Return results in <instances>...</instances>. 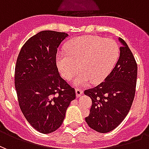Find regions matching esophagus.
Instances as JSON below:
<instances>
[{
  "instance_id": "1",
  "label": "esophagus",
  "mask_w": 149,
  "mask_h": 149,
  "mask_svg": "<svg viewBox=\"0 0 149 149\" xmlns=\"http://www.w3.org/2000/svg\"><path fill=\"white\" fill-rule=\"evenodd\" d=\"M82 94H83V91L81 90V89H79V88L76 89V96H77V97H81Z\"/></svg>"
}]
</instances>
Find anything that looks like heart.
<instances>
[{"instance_id":"heart-1","label":"heart","mask_w":149,"mask_h":149,"mask_svg":"<svg viewBox=\"0 0 149 149\" xmlns=\"http://www.w3.org/2000/svg\"><path fill=\"white\" fill-rule=\"evenodd\" d=\"M65 52H59L56 63L60 73L75 86H86L89 83L100 84L111 73L120 56V48L114 40L96 36L80 37L66 45Z\"/></svg>"}]
</instances>
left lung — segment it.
I'll return each mask as SVG.
<instances>
[{"instance_id": "obj_1", "label": "left lung", "mask_w": 149, "mask_h": 149, "mask_svg": "<svg viewBox=\"0 0 149 149\" xmlns=\"http://www.w3.org/2000/svg\"><path fill=\"white\" fill-rule=\"evenodd\" d=\"M120 56L108 77L97 87L84 91L92 100L88 125L95 131L106 133L115 129L128 115L134 100L137 65L128 45L121 38Z\"/></svg>"}]
</instances>
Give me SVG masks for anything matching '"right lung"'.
I'll list each match as a JSON object with an SVG mask.
<instances>
[{"label":"right lung","instance_id":"right-lung-1","mask_svg":"<svg viewBox=\"0 0 149 149\" xmlns=\"http://www.w3.org/2000/svg\"><path fill=\"white\" fill-rule=\"evenodd\" d=\"M68 34L41 31L21 48L15 68V88L23 115L37 131L58 129L75 89L61 77L56 63L57 48Z\"/></svg>","mask_w":149,"mask_h":149}]
</instances>
